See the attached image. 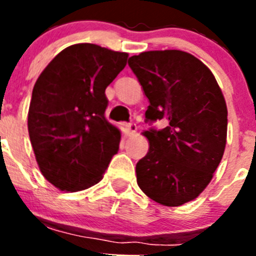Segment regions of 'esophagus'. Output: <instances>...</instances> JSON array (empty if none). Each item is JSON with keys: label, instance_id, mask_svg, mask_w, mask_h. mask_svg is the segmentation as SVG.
Listing matches in <instances>:
<instances>
[{"label": "esophagus", "instance_id": "34e87169", "mask_svg": "<svg viewBox=\"0 0 256 256\" xmlns=\"http://www.w3.org/2000/svg\"><path fill=\"white\" fill-rule=\"evenodd\" d=\"M126 130H128V133H130V134H134V133L137 132V124L130 123L128 126H126Z\"/></svg>", "mask_w": 256, "mask_h": 256}]
</instances>
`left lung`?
Listing matches in <instances>:
<instances>
[{"label": "left lung", "mask_w": 256, "mask_h": 256, "mask_svg": "<svg viewBox=\"0 0 256 256\" xmlns=\"http://www.w3.org/2000/svg\"><path fill=\"white\" fill-rule=\"evenodd\" d=\"M128 65L150 101L146 122H168L144 132L150 148L136 165L137 183L159 204H186L209 184L224 154V97L209 68L188 52H142Z\"/></svg>", "instance_id": "obj_1"}]
</instances>
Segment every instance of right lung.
Instances as JSON below:
<instances>
[{
	"instance_id": "1",
	"label": "right lung",
	"mask_w": 256,
	"mask_h": 256,
	"mask_svg": "<svg viewBox=\"0 0 256 256\" xmlns=\"http://www.w3.org/2000/svg\"><path fill=\"white\" fill-rule=\"evenodd\" d=\"M128 54L94 44L66 47L40 73L28 112V130L44 177L76 192L102 180L119 150L120 130L105 118V90Z\"/></svg>"
}]
</instances>
